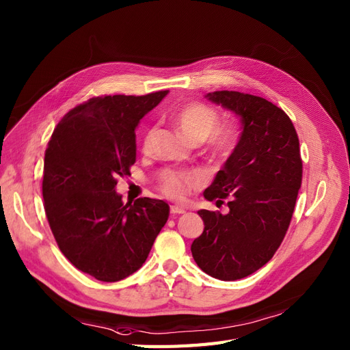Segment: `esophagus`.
Returning a JSON list of instances; mask_svg holds the SVG:
<instances>
[{
	"instance_id": "obj_1",
	"label": "esophagus",
	"mask_w": 350,
	"mask_h": 350,
	"mask_svg": "<svg viewBox=\"0 0 350 350\" xmlns=\"http://www.w3.org/2000/svg\"><path fill=\"white\" fill-rule=\"evenodd\" d=\"M170 212L173 213V215H182V213H185V208L173 205V206L170 208Z\"/></svg>"
}]
</instances>
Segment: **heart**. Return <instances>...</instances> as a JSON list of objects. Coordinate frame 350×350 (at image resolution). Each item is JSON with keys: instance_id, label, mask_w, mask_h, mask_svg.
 Instances as JSON below:
<instances>
[{"instance_id": "1", "label": "heart", "mask_w": 350, "mask_h": 350, "mask_svg": "<svg viewBox=\"0 0 350 350\" xmlns=\"http://www.w3.org/2000/svg\"><path fill=\"white\" fill-rule=\"evenodd\" d=\"M177 125L182 131L185 137L190 142H202L209 137L208 150L212 159L221 160L227 157L237 139V132L232 125H219L217 111L211 109L204 103H193L186 105L182 110L177 113ZM157 128L152 126L146 131L145 137L142 139V151L150 152L152 148V142L155 138ZM198 185L196 178L186 173H167L159 183V189L161 193L167 198L174 200H182L187 196L191 187Z\"/></svg>"}]
</instances>
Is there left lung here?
I'll return each mask as SVG.
<instances>
[{
    "mask_svg": "<svg viewBox=\"0 0 350 350\" xmlns=\"http://www.w3.org/2000/svg\"><path fill=\"white\" fill-rule=\"evenodd\" d=\"M206 97L234 111L243 132L204 191L230 211L198 212L205 230L191 254L209 276L237 280L265 266L285 239L302 182L299 139L289 116L263 97L227 90Z\"/></svg>",
    "mask_w": 350,
    "mask_h": 350,
    "instance_id": "1",
    "label": "left lung"
}]
</instances>
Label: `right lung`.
<instances>
[{"mask_svg": "<svg viewBox=\"0 0 350 350\" xmlns=\"http://www.w3.org/2000/svg\"><path fill=\"white\" fill-rule=\"evenodd\" d=\"M167 93L90 98L62 118L44 151L42 193L56 244L97 280L137 272L168 219L164 200L123 204L115 190L137 159L135 128Z\"/></svg>", "mask_w": 350, "mask_h": 350, "instance_id": "obj_1", "label": "right lung"}]
</instances>
